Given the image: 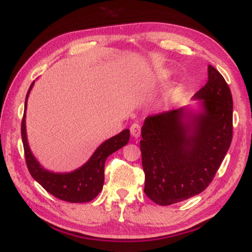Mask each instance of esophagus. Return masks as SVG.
Here are the masks:
<instances>
[{"mask_svg":"<svg viewBox=\"0 0 252 252\" xmlns=\"http://www.w3.org/2000/svg\"><path fill=\"white\" fill-rule=\"evenodd\" d=\"M130 130H131V134H132L133 137H135V138L139 137V135H140V126L138 124H133L131 126Z\"/></svg>","mask_w":252,"mask_h":252,"instance_id":"obj_1","label":"esophagus"}]
</instances>
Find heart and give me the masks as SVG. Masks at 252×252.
Wrapping results in <instances>:
<instances>
[{
	"label": "heart",
	"mask_w": 252,
	"mask_h": 252,
	"mask_svg": "<svg viewBox=\"0 0 252 252\" xmlns=\"http://www.w3.org/2000/svg\"><path fill=\"white\" fill-rule=\"evenodd\" d=\"M159 76H162V75H159Z\"/></svg>",
	"instance_id": "heart-1"
}]
</instances>
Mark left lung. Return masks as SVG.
Returning a JSON list of instances; mask_svg holds the SVG:
<instances>
[{
	"mask_svg": "<svg viewBox=\"0 0 252 252\" xmlns=\"http://www.w3.org/2000/svg\"><path fill=\"white\" fill-rule=\"evenodd\" d=\"M208 83L192 96L200 111L181 107L149 116L141 127L145 193L170 205L203 191L227 154L233 126L228 84L209 64Z\"/></svg>",
	"mask_w": 252,
	"mask_h": 252,
	"instance_id": "8db88e82",
	"label": "left lung"
}]
</instances>
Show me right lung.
Here are the masks:
<instances>
[{
	"instance_id": "right-lung-1",
	"label": "right lung",
	"mask_w": 252,
	"mask_h": 252,
	"mask_svg": "<svg viewBox=\"0 0 252 252\" xmlns=\"http://www.w3.org/2000/svg\"><path fill=\"white\" fill-rule=\"evenodd\" d=\"M35 81L32 83L25 98L24 114L21 124V136L23 141L25 159L31 176L51 195L63 201L72 203L89 202L99 195L104 184V165L106 158L112 153L121 149L130 140V130L126 128L102 143L87 162L73 171L53 172L40 165L32 153L25 126L28 98Z\"/></svg>"
}]
</instances>
